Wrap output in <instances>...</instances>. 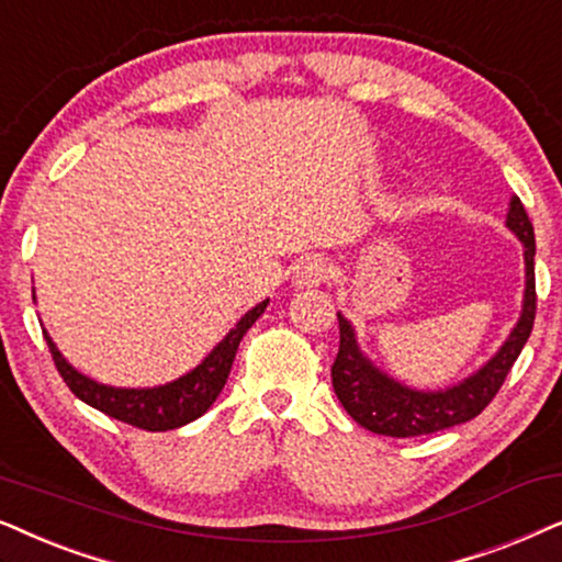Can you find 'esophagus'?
I'll return each instance as SVG.
<instances>
[{
  "mask_svg": "<svg viewBox=\"0 0 562 562\" xmlns=\"http://www.w3.org/2000/svg\"><path fill=\"white\" fill-rule=\"evenodd\" d=\"M326 277L328 265L321 257H303L293 267V282L297 288H318L321 282H326Z\"/></svg>",
  "mask_w": 562,
  "mask_h": 562,
  "instance_id": "1",
  "label": "esophagus"
}]
</instances>
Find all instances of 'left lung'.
Returning <instances> with one entry per match:
<instances>
[{"label": "left lung", "instance_id": "left-lung-1", "mask_svg": "<svg viewBox=\"0 0 562 562\" xmlns=\"http://www.w3.org/2000/svg\"><path fill=\"white\" fill-rule=\"evenodd\" d=\"M506 228L525 246V297H521V313L516 318L512 334L501 344L496 355L462 378L460 383L437 387V391H422L411 387L385 370H380L372 359L359 347L357 331L344 313L339 316V355L334 359L331 383L339 395L341 406L364 429L383 434V437H418L450 429V426L465 424L475 418L493 401L498 387L521 355L525 344L535 326V228L521 200H508Z\"/></svg>", "mask_w": 562, "mask_h": 562}]
</instances>
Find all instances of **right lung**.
Listing matches in <instances>:
<instances>
[{"instance_id":"right-lung-1","label":"right lung","mask_w":562,"mask_h":562,"mask_svg":"<svg viewBox=\"0 0 562 562\" xmlns=\"http://www.w3.org/2000/svg\"><path fill=\"white\" fill-rule=\"evenodd\" d=\"M267 303L269 297L254 305L251 311H246L238 318V324L215 344L211 355L198 368L184 372V375L171 380V383L154 387H115L97 383V380L74 368L69 359L58 351L56 341L50 339L46 328H43V336H46L48 349L54 355V362L58 372H61L64 383L69 385V391L79 401L102 411V414L117 418V422L138 426V429L169 431L194 422V418H200L213 406V401L218 398L223 385H226L238 344H241L244 334L249 331L254 321L265 313Z\"/></svg>"}]
</instances>
